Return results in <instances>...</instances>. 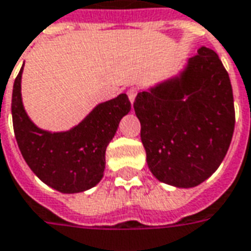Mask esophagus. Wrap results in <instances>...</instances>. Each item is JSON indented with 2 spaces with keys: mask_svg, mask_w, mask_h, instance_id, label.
I'll list each match as a JSON object with an SVG mask.
<instances>
[{
  "mask_svg": "<svg viewBox=\"0 0 251 251\" xmlns=\"http://www.w3.org/2000/svg\"><path fill=\"white\" fill-rule=\"evenodd\" d=\"M136 95H137V88H134V87H131V88L127 89V96H129V100L133 103L134 99H136Z\"/></svg>",
  "mask_w": 251,
  "mask_h": 251,
  "instance_id": "obj_1",
  "label": "esophagus"
}]
</instances>
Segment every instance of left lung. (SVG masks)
Returning <instances> with one entry per match:
<instances>
[{"mask_svg":"<svg viewBox=\"0 0 251 251\" xmlns=\"http://www.w3.org/2000/svg\"><path fill=\"white\" fill-rule=\"evenodd\" d=\"M197 54L180 78L138 92L133 103L151 173L176 187L197 186L216 171L235 127L228 73L213 50Z\"/></svg>","mask_w":251,"mask_h":251,"instance_id":"1","label":"left lung"}]
</instances>
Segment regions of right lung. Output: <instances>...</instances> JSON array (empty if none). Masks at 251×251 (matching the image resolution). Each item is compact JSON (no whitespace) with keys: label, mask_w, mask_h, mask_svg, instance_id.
Returning a JSON list of instances; mask_svg holds the SVG:
<instances>
[{"label":"right lung","mask_w":251,"mask_h":251,"mask_svg":"<svg viewBox=\"0 0 251 251\" xmlns=\"http://www.w3.org/2000/svg\"><path fill=\"white\" fill-rule=\"evenodd\" d=\"M22 71L12 94V120L17 145L35 175L61 193H80L103 178L106 148L118 129L121 118L130 111L126 94L99 104L72 130H40L24 111L20 92Z\"/></svg>","instance_id":"right-lung-1"}]
</instances>
